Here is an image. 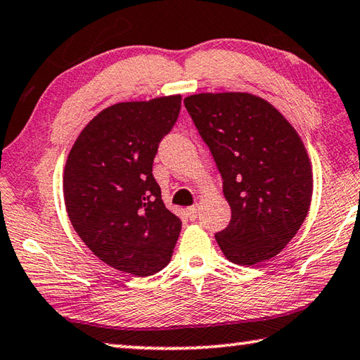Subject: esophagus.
I'll list each match as a JSON object with an SVG mask.
<instances>
[{
    "label": "esophagus",
    "mask_w": 360,
    "mask_h": 360,
    "mask_svg": "<svg viewBox=\"0 0 360 360\" xmlns=\"http://www.w3.org/2000/svg\"><path fill=\"white\" fill-rule=\"evenodd\" d=\"M186 215L190 219H196L199 215V207L198 205H193V207H188L186 209Z\"/></svg>",
    "instance_id": "1"
}]
</instances>
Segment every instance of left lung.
<instances>
[{
    "label": "left lung",
    "instance_id": "8db88e82",
    "mask_svg": "<svg viewBox=\"0 0 360 360\" xmlns=\"http://www.w3.org/2000/svg\"><path fill=\"white\" fill-rule=\"evenodd\" d=\"M184 103L231 205L228 228L215 234L219 248L247 267L276 256L297 234L311 202V166L299 134L255 94L200 93Z\"/></svg>",
    "mask_w": 360,
    "mask_h": 360
}]
</instances>
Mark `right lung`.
<instances>
[{"instance_id": "1", "label": "right lung", "mask_w": 360, "mask_h": 360, "mask_svg": "<svg viewBox=\"0 0 360 360\" xmlns=\"http://www.w3.org/2000/svg\"><path fill=\"white\" fill-rule=\"evenodd\" d=\"M180 107V94L113 104L69 151L63 179L68 217L93 255L122 272H160L179 240L181 221L164 205L151 170Z\"/></svg>"}]
</instances>
